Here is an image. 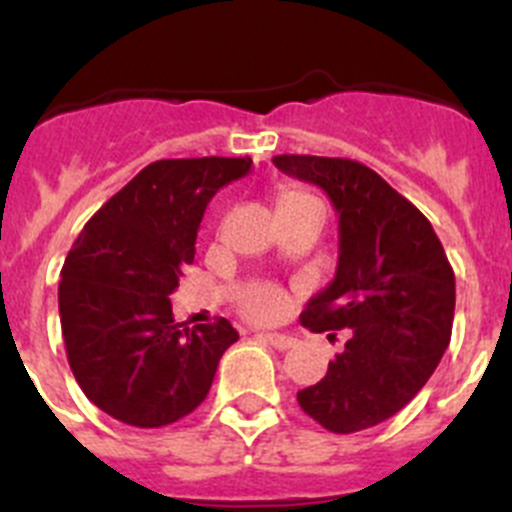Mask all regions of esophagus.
I'll use <instances>...</instances> for the list:
<instances>
[{"mask_svg":"<svg viewBox=\"0 0 512 512\" xmlns=\"http://www.w3.org/2000/svg\"><path fill=\"white\" fill-rule=\"evenodd\" d=\"M262 341L270 343L272 348H278V351H288V348H293V338L285 336V333H262Z\"/></svg>","mask_w":512,"mask_h":512,"instance_id":"1","label":"esophagus"}]
</instances>
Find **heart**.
I'll list each match as a JSON object with an SVG mask.
<instances>
[{
    "label": "heart",
    "instance_id": "heart-1",
    "mask_svg": "<svg viewBox=\"0 0 512 512\" xmlns=\"http://www.w3.org/2000/svg\"><path fill=\"white\" fill-rule=\"evenodd\" d=\"M295 194H300V191H288L280 199L295 197ZM288 308L290 298L283 290L275 288V285H255L242 298V310H245V315L252 318V321H278Z\"/></svg>",
    "mask_w": 512,
    "mask_h": 512
}]
</instances>
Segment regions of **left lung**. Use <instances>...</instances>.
I'll use <instances>...</instances> for the list:
<instances>
[{
  "instance_id": "1",
  "label": "left lung",
  "mask_w": 512,
  "mask_h": 512,
  "mask_svg": "<svg viewBox=\"0 0 512 512\" xmlns=\"http://www.w3.org/2000/svg\"><path fill=\"white\" fill-rule=\"evenodd\" d=\"M272 164L321 186L338 212L336 278L308 300L300 323L351 331L298 404L328 432L376 427L419 394L450 346L455 272L429 219L369 166L295 154Z\"/></svg>"
}]
</instances>
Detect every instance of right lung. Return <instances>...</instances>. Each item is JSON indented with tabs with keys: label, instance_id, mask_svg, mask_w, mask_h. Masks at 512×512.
<instances>
[{
	"label": "right lung",
	"instance_id": "add662e5",
	"mask_svg": "<svg viewBox=\"0 0 512 512\" xmlns=\"http://www.w3.org/2000/svg\"><path fill=\"white\" fill-rule=\"evenodd\" d=\"M252 159H164L138 171L90 217L60 272L57 305L75 381L131 427H166L207 399L240 333L227 318L186 328L169 295L194 262L204 209Z\"/></svg>",
	"mask_w": 512,
	"mask_h": 512
}]
</instances>
